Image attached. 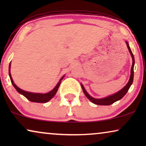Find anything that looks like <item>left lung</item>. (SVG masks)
Instances as JSON below:
<instances>
[{
    "instance_id": "obj_1",
    "label": "left lung",
    "mask_w": 146,
    "mask_h": 146,
    "mask_svg": "<svg viewBox=\"0 0 146 146\" xmlns=\"http://www.w3.org/2000/svg\"><path fill=\"white\" fill-rule=\"evenodd\" d=\"M125 43H126L127 47L129 50V53H130L131 57H132L133 62H132V66H131V68L130 78H129L128 83L125 85V86L124 88H123L121 89V90H119L118 92L115 93V94H113L111 96H110L107 97V98H105L96 99V98H94L90 96L87 93V92L86 91V90L84 89V88L83 86L81 84V86H82V90L84 92V94L86 95V96L92 102L95 104L100 105V106H108V105L112 104L114 103L115 102L119 100L122 98L124 96L125 94H126V93L127 92V91H128L129 88H130L131 85L132 84L133 80V66H134V63H135L134 56H133L132 52H131L130 48H129V46L128 43H127V42Z\"/></svg>"
}]
</instances>
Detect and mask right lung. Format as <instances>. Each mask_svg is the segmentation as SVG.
Wrapping results in <instances>:
<instances>
[{"label":"right lung","instance_id":"obj_1","mask_svg":"<svg viewBox=\"0 0 146 146\" xmlns=\"http://www.w3.org/2000/svg\"><path fill=\"white\" fill-rule=\"evenodd\" d=\"M10 68H11V63L9 64V76L10 78H11V81L12 84H13V86L15 88V89L17 90V92H19L20 94H23L24 96L27 98L29 100V101L31 102H38V103H46L47 102H48L52 98V97L56 94V92L58 91V89L60 86V84L61 83V80L63 79L64 76L62 78L60 79V80L58 84L56 86V87L54 88L52 90H51L49 92H48L46 94H38V93H32V92H26L24 91L23 90H21V88H19V87H17V86L15 85V84L14 83V82L13 80V78L11 77V72H10Z\"/></svg>","mask_w":146,"mask_h":146}]
</instances>
